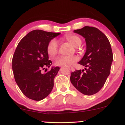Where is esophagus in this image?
Instances as JSON below:
<instances>
[{"mask_svg": "<svg viewBox=\"0 0 125 125\" xmlns=\"http://www.w3.org/2000/svg\"><path fill=\"white\" fill-rule=\"evenodd\" d=\"M71 71H74V69L72 66H71Z\"/></svg>", "mask_w": 125, "mask_h": 125, "instance_id": "esophagus-1", "label": "esophagus"}]
</instances>
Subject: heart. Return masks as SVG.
<instances>
[{"instance_id": "obj_1", "label": "heart", "mask_w": 125, "mask_h": 125, "mask_svg": "<svg viewBox=\"0 0 125 125\" xmlns=\"http://www.w3.org/2000/svg\"><path fill=\"white\" fill-rule=\"evenodd\" d=\"M64 39L72 44L74 47L77 48L80 46L82 43L81 38L77 35H68L64 36ZM58 43L55 39H52L49 42L47 46V52L50 56H54L58 53ZM77 60L76 56H61L58 57L55 61L56 65L59 66H69L73 64Z\"/></svg>"}]
</instances>
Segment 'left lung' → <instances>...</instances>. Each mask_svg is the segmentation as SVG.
<instances>
[{"instance_id": "1", "label": "left lung", "mask_w": 125, "mask_h": 125, "mask_svg": "<svg viewBox=\"0 0 125 125\" xmlns=\"http://www.w3.org/2000/svg\"><path fill=\"white\" fill-rule=\"evenodd\" d=\"M74 32L85 39L86 51L78 63L86 68L72 72L70 79L82 94L92 95L104 86L110 74L113 59L111 46L106 35L94 27L84 26Z\"/></svg>"}]
</instances>
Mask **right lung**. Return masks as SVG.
<instances>
[{"mask_svg":"<svg viewBox=\"0 0 125 125\" xmlns=\"http://www.w3.org/2000/svg\"><path fill=\"white\" fill-rule=\"evenodd\" d=\"M60 34L34 30L21 39L16 49L12 59L14 77L23 94L31 99H43L53 89L59 67H52L44 74L41 71L52 63L49 60L47 46Z\"/></svg>","mask_w":125,"mask_h":125,"instance_id":"right-lung-1","label":"right lung"}]
</instances>
